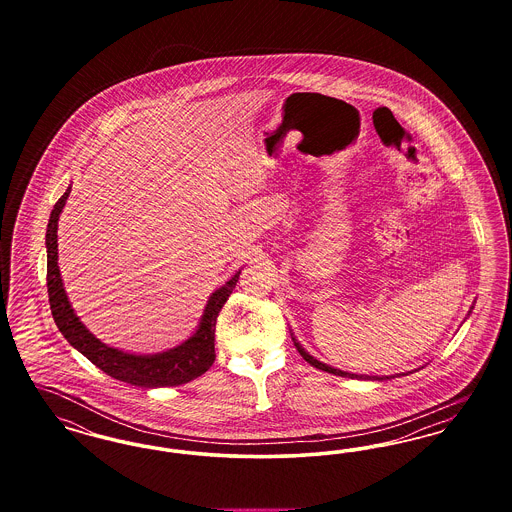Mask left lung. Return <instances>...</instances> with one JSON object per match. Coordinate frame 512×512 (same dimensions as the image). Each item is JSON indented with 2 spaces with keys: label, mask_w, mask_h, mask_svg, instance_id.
Wrapping results in <instances>:
<instances>
[{
  "label": "left lung",
  "mask_w": 512,
  "mask_h": 512,
  "mask_svg": "<svg viewBox=\"0 0 512 512\" xmlns=\"http://www.w3.org/2000/svg\"><path fill=\"white\" fill-rule=\"evenodd\" d=\"M293 345L297 347V351H299V355L309 363L311 366H315V368H320V370H324V372H330V374H336V376H345V378H359V380H386V378H378V376H359V374H351V372H343L340 368H334V366L324 365V363H320L317 361L315 357H311L301 345H299V341L293 338Z\"/></svg>",
  "instance_id": "obj_1"
}]
</instances>
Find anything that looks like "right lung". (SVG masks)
<instances>
[{
    "label": "right lung",
    "mask_w": 512,
    "mask_h": 512,
    "mask_svg": "<svg viewBox=\"0 0 512 512\" xmlns=\"http://www.w3.org/2000/svg\"><path fill=\"white\" fill-rule=\"evenodd\" d=\"M71 194V186L67 192L59 197L53 205L51 217L46 232V247H48V295L51 315L65 336V340L78 349L88 361L101 368L111 378H117L126 384L140 386V388H169V386H182L197 376L205 374L215 363V326L222 305L236 288L240 278V270L213 293L207 301L201 322L195 330L194 336L184 343L167 349L155 355H134L124 353L121 349L109 347L101 341L80 322L74 315L69 297L63 288L61 272L57 267V220L65 207V201Z\"/></svg>",
    "instance_id": "1"
}]
</instances>
